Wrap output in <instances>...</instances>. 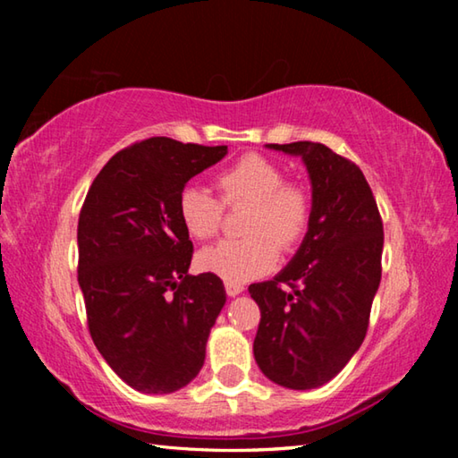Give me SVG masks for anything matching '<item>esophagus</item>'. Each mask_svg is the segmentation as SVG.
<instances>
[{
	"label": "esophagus",
	"instance_id": "1",
	"mask_svg": "<svg viewBox=\"0 0 458 458\" xmlns=\"http://www.w3.org/2000/svg\"><path fill=\"white\" fill-rule=\"evenodd\" d=\"M224 286H226L228 297H236V294H240V293L244 291V284H240V283H232V281H226V283H224Z\"/></svg>",
	"mask_w": 458,
	"mask_h": 458
}]
</instances>
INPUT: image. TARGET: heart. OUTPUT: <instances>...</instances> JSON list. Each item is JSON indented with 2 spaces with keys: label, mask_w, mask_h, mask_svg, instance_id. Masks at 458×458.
Masks as SVG:
<instances>
[{
  "label": "heart",
  "mask_w": 458,
  "mask_h": 458,
  "mask_svg": "<svg viewBox=\"0 0 458 458\" xmlns=\"http://www.w3.org/2000/svg\"><path fill=\"white\" fill-rule=\"evenodd\" d=\"M218 197L201 185H188L177 198V214L185 232L210 240L222 228L224 208L246 206L244 238L222 240L199 252L198 265L224 281L244 283L276 265L278 246L291 250L303 240L313 214L307 185L284 182L281 165L262 155L248 153L216 175Z\"/></svg>",
  "instance_id": "b5f03b06"
}]
</instances>
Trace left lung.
I'll use <instances>...</instances> for the list:
<instances>
[{"instance_id":"1","label":"left lung","mask_w":458,"mask_h":458,"mask_svg":"<svg viewBox=\"0 0 458 458\" xmlns=\"http://www.w3.org/2000/svg\"><path fill=\"white\" fill-rule=\"evenodd\" d=\"M299 155L311 180L313 214L299 250L273 281L248 286L260 307L254 360L270 382L313 390L360 350L382 278L384 226L353 161L323 143H270Z\"/></svg>"}]
</instances>
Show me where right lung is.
<instances>
[{"label":"right lung","instance_id":"1","mask_svg":"<svg viewBox=\"0 0 458 458\" xmlns=\"http://www.w3.org/2000/svg\"><path fill=\"white\" fill-rule=\"evenodd\" d=\"M226 153V145L145 139L106 161L82 204L79 284L90 337L137 392L172 394L204 366L226 291L212 273L188 275L193 244L177 198Z\"/></svg>","mask_w":458,"mask_h":458}]
</instances>
